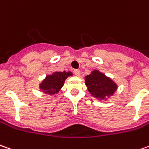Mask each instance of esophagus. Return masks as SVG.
Listing matches in <instances>:
<instances>
[{"label": "esophagus", "instance_id": "esophagus-1", "mask_svg": "<svg viewBox=\"0 0 149 149\" xmlns=\"http://www.w3.org/2000/svg\"><path fill=\"white\" fill-rule=\"evenodd\" d=\"M74 74L75 75H77V76H79V75L80 74V70H74Z\"/></svg>", "mask_w": 149, "mask_h": 149}]
</instances>
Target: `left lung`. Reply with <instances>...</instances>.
<instances>
[{"mask_svg":"<svg viewBox=\"0 0 149 149\" xmlns=\"http://www.w3.org/2000/svg\"><path fill=\"white\" fill-rule=\"evenodd\" d=\"M85 84L91 94L100 99H104L106 97L112 95L117 88L114 82L98 70H94L87 75Z\"/></svg>","mask_w":149,"mask_h":149,"instance_id":"8db88e82","label":"left lung"}]
</instances>
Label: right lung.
Returning a JSON list of instances; mask_svg holds the SVG:
<instances>
[{"label":"right lung","instance_id":"1","mask_svg":"<svg viewBox=\"0 0 149 149\" xmlns=\"http://www.w3.org/2000/svg\"><path fill=\"white\" fill-rule=\"evenodd\" d=\"M71 75L72 73L70 71L53 73L52 74L46 77V79L40 84V89H42L45 93H47L49 95H53L61 90L65 83V80L68 77Z\"/></svg>","mask_w":149,"mask_h":149}]
</instances>
